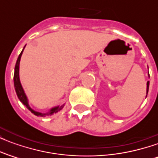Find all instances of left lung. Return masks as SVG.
I'll return each instance as SVG.
<instances>
[{
  "instance_id": "8db88e82",
  "label": "left lung",
  "mask_w": 158,
  "mask_h": 158,
  "mask_svg": "<svg viewBox=\"0 0 158 158\" xmlns=\"http://www.w3.org/2000/svg\"><path fill=\"white\" fill-rule=\"evenodd\" d=\"M148 89H149V81L147 82V88H146V93H148Z\"/></svg>"
}]
</instances>
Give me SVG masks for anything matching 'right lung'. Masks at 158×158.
<instances>
[{
    "label": "right lung",
    "mask_w": 158,
    "mask_h": 158,
    "mask_svg": "<svg viewBox=\"0 0 158 158\" xmlns=\"http://www.w3.org/2000/svg\"><path fill=\"white\" fill-rule=\"evenodd\" d=\"M24 49V48H23ZM23 52V50L22 51V52L19 54V57H18V60H17V62H16L15 65V71H14V76H13V80H14V87H15L16 93H17V96L19 97V99L20 100V102L26 106V107L32 113H34L36 116H40V117H45V116H49V115H52L54 113H56L57 112H59L60 110H62L63 108L64 105L60 106H56V107H54L52 108L49 113H39V112H35L32 110L29 106V103H28V100H27V97H26L25 94H24V91L23 89V87L21 85V83H20V80H19V62H20V58H21V56H22V53Z\"/></svg>",
    "instance_id": "obj_1"
}]
</instances>
